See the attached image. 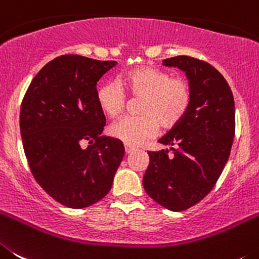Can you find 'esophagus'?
I'll return each instance as SVG.
<instances>
[{"label": "esophagus", "instance_id": "obj_1", "mask_svg": "<svg viewBox=\"0 0 259 259\" xmlns=\"http://www.w3.org/2000/svg\"><path fill=\"white\" fill-rule=\"evenodd\" d=\"M134 151H135L134 147L129 146V144H125V152H126L127 155H129V153H132V152H134Z\"/></svg>", "mask_w": 259, "mask_h": 259}]
</instances>
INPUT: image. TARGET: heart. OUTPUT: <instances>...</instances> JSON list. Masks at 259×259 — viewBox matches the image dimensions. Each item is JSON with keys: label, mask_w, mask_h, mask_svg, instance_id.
Listing matches in <instances>:
<instances>
[{"label": "heart", "mask_w": 259, "mask_h": 259, "mask_svg": "<svg viewBox=\"0 0 259 259\" xmlns=\"http://www.w3.org/2000/svg\"><path fill=\"white\" fill-rule=\"evenodd\" d=\"M142 98V115L127 116L109 126L113 138L129 146H139L152 138L161 125L171 129L186 116L192 101L191 86L185 78H171L167 72L155 67H137L120 74L117 82L108 81L98 86L95 98L102 112L115 118L124 112L126 97Z\"/></svg>", "instance_id": "1"}]
</instances>
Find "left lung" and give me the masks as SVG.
Here are the masks:
<instances>
[{"mask_svg":"<svg viewBox=\"0 0 259 259\" xmlns=\"http://www.w3.org/2000/svg\"><path fill=\"white\" fill-rule=\"evenodd\" d=\"M162 64L185 72L192 101L181 122L158 139L174 153L148 152L143 187L157 204L182 211L201 201L222 173L234 142L235 102L227 81L209 63L179 55Z\"/></svg>","mask_w":259,"mask_h":259,"instance_id":"obj_1","label":"left lung"}]
</instances>
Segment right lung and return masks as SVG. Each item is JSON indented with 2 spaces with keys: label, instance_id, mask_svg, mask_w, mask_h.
<instances>
[{
  "label": "right lung",
  "instance_id": "add662e5",
  "mask_svg": "<svg viewBox=\"0 0 259 259\" xmlns=\"http://www.w3.org/2000/svg\"><path fill=\"white\" fill-rule=\"evenodd\" d=\"M116 63L55 58L34 76L22 102L20 134L32 174L68 208L103 199L124 157L122 142L102 135L106 117L95 98L97 82Z\"/></svg>",
  "mask_w": 259,
  "mask_h": 259
}]
</instances>
